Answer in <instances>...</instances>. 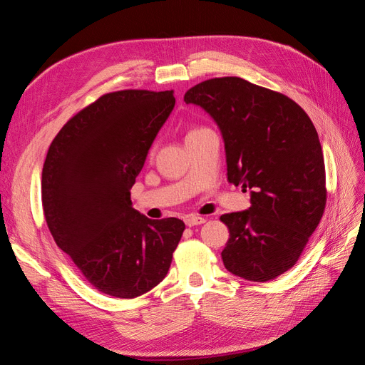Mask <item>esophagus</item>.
I'll return each mask as SVG.
<instances>
[{
    "label": "esophagus",
    "mask_w": 365,
    "mask_h": 365,
    "mask_svg": "<svg viewBox=\"0 0 365 365\" xmlns=\"http://www.w3.org/2000/svg\"><path fill=\"white\" fill-rule=\"evenodd\" d=\"M184 222H185V225H187V227H195V225H201V224H204V222H205V219H204V217H201V216H196V215H189V216H185Z\"/></svg>",
    "instance_id": "1"
}]
</instances>
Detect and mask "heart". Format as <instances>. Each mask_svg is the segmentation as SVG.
<instances>
[{"mask_svg":"<svg viewBox=\"0 0 365 365\" xmlns=\"http://www.w3.org/2000/svg\"><path fill=\"white\" fill-rule=\"evenodd\" d=\"M196 130H201V129H193V130H190V132H189V134H193V132H196Z\"/></svg>","mask_w":365,"mask_h":365,"instance_id":"obj_1","label":"heart"}]
</instances>
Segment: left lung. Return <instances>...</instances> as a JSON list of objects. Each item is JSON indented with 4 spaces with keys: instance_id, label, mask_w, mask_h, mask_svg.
Wrapping results in <instances>:
<instances>
[{
    "instance_id": "left-lung-1",
    "label": "left lung",
    "mask_w": 365,
    "mask_h": 365,
    "mask_svg": "<svg viewBox=\"0 0 365 365\" xmlns=\"http://www.w3.org/2000/svg\"><path fill=\"white\" fill-rule=\"evenodd\" d=\"M185 103L201 106L220 129L227 176L250 192L251 207L220 220L230 239L225 268L251 282L291 269L326 207L322 145L311 118L289 97L240 77L195 85Z\"/></svg>"
}]
</instances>
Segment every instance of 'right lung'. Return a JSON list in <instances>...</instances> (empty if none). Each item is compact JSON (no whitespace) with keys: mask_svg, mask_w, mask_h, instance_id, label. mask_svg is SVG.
Instances as JSON below:
<instances>
[{"mask_svg":"<svg viewBox=\"0 0 365 365\" xmlns=\"http://www.w3.org/2000/svg\"><path fill=\"white\" fill-rule=\"evenodd\" d=\"M175 106L173 91L102 96L54 137L42 169V207L56 245L96 289L146 294L165 277L185 228L132 207L130 189Z\"/></svg>","mask_w":365,"mask_h":365,"instance_id":"right-lung-1","label":"right lung"}]
</instances>
